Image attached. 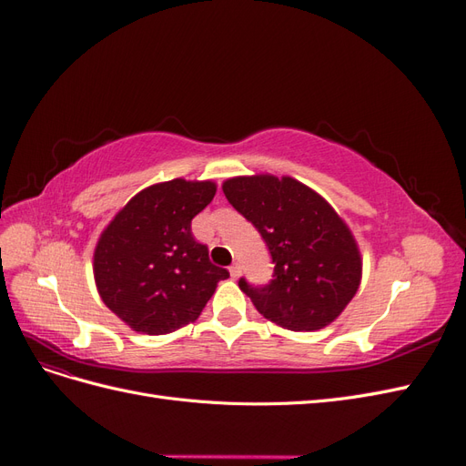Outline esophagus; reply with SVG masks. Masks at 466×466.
Returning a JSON list of instances; mask_svg holds the SVG:
<instances>
[{"mask_svg":"<svg viewBox=\"0 0 466 466\" xmlns=\"http://www.w3.org/2000/svg\"><path fill=\"white\" fill-rule=\"evenodd\" d=\"M229 274H231L233 279H237L238 276H241V266H238L237 262H233V264L229 266Z\"/></svg>","mask_w":466,"mask_h":466,"instance_id":"34e87169","label":"esophagus"}]
</instances>
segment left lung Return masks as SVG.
I'll list each match as a JSON object with an SVG mask.
<instances>
[{"label":"left lung","mask_w":466,"mask_h":466,"mask_svg":"<svg viewBox=\"0 0 466 466\" xmlns=\"http://www.w3.org/2000/svg\"><path fill=\"white\" fill-rule=\"evenodd\" d=\"M223 194L262 235L274 279L238 288L257 311L293 332L334 322L361 284V255L354 233L319 192L291 177L252 175L223 182Z\"/></svg>","instance_id":"1"}]
</instances>
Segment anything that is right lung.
Masks as SVG:
<instances>
[{
    "mask_svg": "<svg viewBox=\"0 0 466 466\" xmlns=\"http://www.w3.org/2000/svg\"><path fill=\"white\" fill-rule=\"evenodd\" d=\"M216 190L214 180L157 182L139 190L98 237L96 291L132 330L159 336L194 322L218 281L229 278L190 229Z\"/></svg>",
    "mask_w": 466,
    "mask_h": 466,
    "instance_id": "1",
    "label": "right lung"
}]
</instances>
